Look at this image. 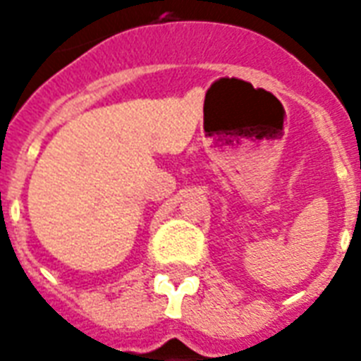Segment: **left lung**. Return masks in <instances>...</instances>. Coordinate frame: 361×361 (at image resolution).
Returning a JSON list of instances; mask_svg holds the SVG:
<instances>
[{
	"label": "left lung",
	"instance_id": "obj_1",
	"mask_svg": "<svg viewBox=\"0 0 361 361\" xmlns=\"http://www.w3.org/2000/svg\"><path fill=\"white\" fill-rule=\"evenodd\" d=\"M360 203H361V194H360Z\"/></svg>",
	"mask_w": 361,
	"mask_h": 361
}]
</instances>
